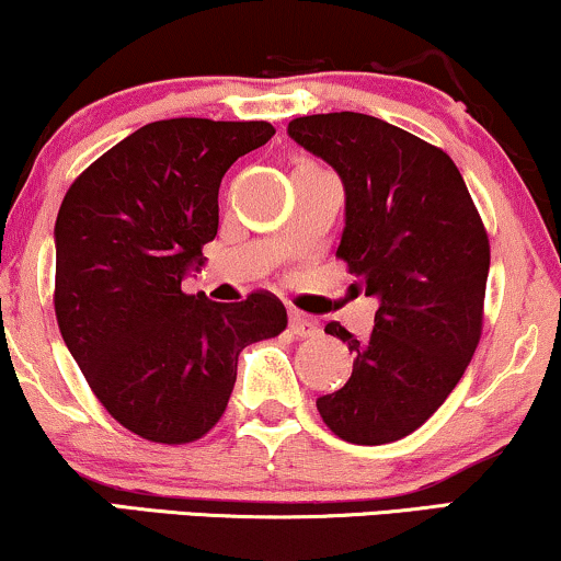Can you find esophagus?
Returning <instances> with one entry per match:
<instances>
[{
	"mask_svg": "<svg viewBox=\"0 0 561 561\" xmlns=\"http://www.w3.org/2000/svg\"><path fill=\"white\" fill-rule=\"evenodd\" d=\"M288 330H291L296 337H309L317 333V322L309 320V317L301 312H291L288 314Z\"/></svg>",
	"mask_w": 561,
	"mask_h": 561,
	"instance_id": "34e87169",
	"label": "esophagus"
}]
</instances>
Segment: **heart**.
I'll return each mask as SVG.
<instances>
[{"mask_svg":"<svg viewBox=\"0 0 561 561\" xmlns=\"http://www.w3.org/2000/svg\"><path fill=\"white\" fill-rule=\"evenodd\" d=\"M299 165H314V163H299Z\"/></svg>","mask_w":561,"mask_h":561,"instance_id":"1","label":"heart"}]
</instances>
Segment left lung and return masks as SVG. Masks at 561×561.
Returning <instances> with one entry per match:
<instances>
[{
  "mask_svg": "<svg viewBox=\"0 0 561 561\" xmlns=\"http://www.w3.org/2000/svg\"><path fill=\"white\" fill-rule=\"evenodd\" d=\"M288 135L341 176L335 257L379 301L364 341L337 322L324 328L356 358L348 382L317 398V411L354 445L403 439L445 403L481 341L486 228L453 158L396 124L312 114L288 124Z\"/></svg>",
  "mask_w": 561,
  "mask_h": 561,
  "instance_id": "obj_1",
  "label": "left lung"
}]
</instances>
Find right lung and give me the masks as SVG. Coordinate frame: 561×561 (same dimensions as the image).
I'll return each mask as SVG.
<instances>
[{"label":"right lung","instance_id":"1","mask_svg":"<svg viewBox=\"0 0 561 561\" xmlns=\"http://www.w3.org/2000/svg\"><path fill=\"white\" fill-rule=\"evenodd\" d=\"M273 135L270 122L145 124L61 199V337L101 405L142 439L205 437L231 398L241 348L286 330V307L267 291L233 304L182 291L218 233L220 179Z\"/></svg>","mask_w":561,"mask_h":561}]
</instances>
